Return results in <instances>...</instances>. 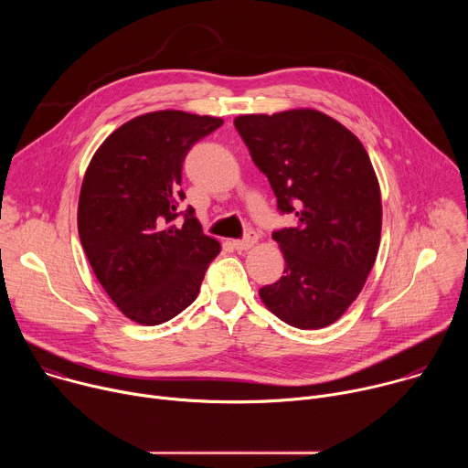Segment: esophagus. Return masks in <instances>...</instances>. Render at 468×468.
<instances>
[{
    "label": "esophagus",
    "mask_w": 468,
    "mask_h": 468,
    "mask_svg": "<svg viewBox=\"0 0 468 468\" xmlns=\"http://www.w3.org/2000/svg\"><path fill=\"white\" fill-rule=\"evenodd\" d=\"M255 242H257V235H255V233H248L244 239L235 240L233 246H235V250H239V251H246V250L253 248Z\"/></svg>",
    "instance_id": "esophagus-1"
}]
</instances>
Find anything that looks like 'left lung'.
I'll list each match as a JSON object with an SVG mask.
<instances>
[{"instance_id": "left-lung-1", "label": "left lung", "mask_w": 468, "mask_h": 468, "mask_svg": "<svg viewBox=\"0 0 468 468\" xmlns=\"http://www.w3.org/2000/svg\"><path fill=\"white\" fill-rule=\"evenodd\" d=\"M235 127L278 209L296 217L294 228L272 233L285 271L259 296L289 325L325 327L359 296L379 248L381 194L368 154L350 129L314 109L242 114Z\"/></svg>"}]
</instances>
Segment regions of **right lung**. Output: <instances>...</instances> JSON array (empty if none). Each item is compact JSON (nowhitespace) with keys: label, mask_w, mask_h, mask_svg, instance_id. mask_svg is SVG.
<instances>
[{"label":"right lung","mask_w":468,"mask_h":468,"mask_svg":"<svg viewBox=\"0 0 468 468\" xmlns=\"http://www.w3.org/2000/svg\"><path fill=\"white\" fill-rule=\"evenodd\" d=\"M222 118L155 111L120 125L94 154L81 185L78 229L92 271L133 322L163 324L197 296L220 244L204 235L185 192L188 150Z\"/></svg>","instance_id":"add662e5"}]
</instances>
